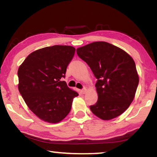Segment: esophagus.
Returning <instances> with one entry per match:
<instances>
[{"mask_svg": "<svg viewBox=\"0 0 157 157\" xmlns=\"http://www.w3.org/2000/svg\"><path fill=\"white\" fill-rule=\"evenodd\" d=\"M81 91H82V94H85V93H86V88H83V89H82L81 90Z\"/></svg>", "mask_w": 157, "mask_h": 157, "instance_id": "obj_1", "label": "esophagus"}]
</instances>
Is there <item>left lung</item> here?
Here are the masks:
<instances>
[{"label":"left lung","instance_id":"1","mask_svg":"<svg viewBox=\"0 0 157 157\" xmlns=\"http://www.w3.org/2000/svg\"><path fill=\"white\" fill-rule=\"evenodd\" d=\"M77 54L97 79L98 101L90 109L105 121L121 115L134 100L139 85L134 61L124 50L105 41L79 48Z\"/></svg>","mask_w":157,"mask_h":157}]
</instances>
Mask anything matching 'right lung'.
<instances>
[{
    "mask_svg": "<svg viewBox=\"0 0 157 157\" xmlns=\"http://www.w3.org/2000/svg\"><path fill=\"white\" fill-rule=\"evenodd\" d=\"M75 51L70 46L44 48L29 55L18 68V91L29 109L48 123L62 121L78 95L62 81Z\"/></svg>",
    "mask_w": 157,
    "mask_h": 157,
    "instance_id": "add662e5",
    "label": "right lung"
}]
</instances>
